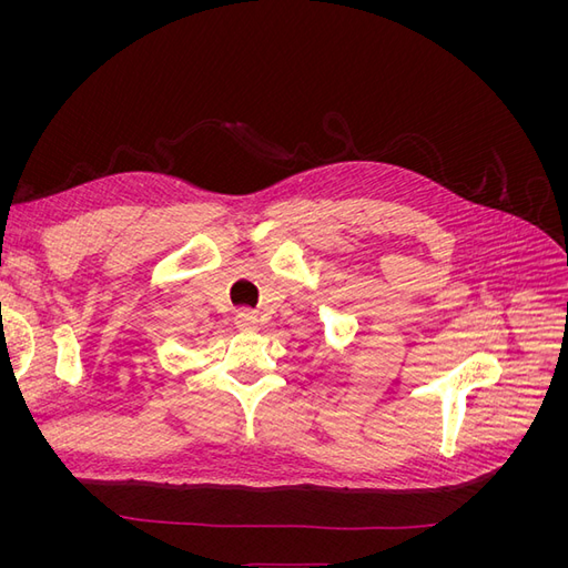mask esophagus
I'll list each match as a JSON object with an SVG mask.
<instances>
[{
    "mask_svg": "<svg viewBox=\"0 0 568 568\" xmlns=\"http://www.w3.org/2000/svg\"><path fill=\"white\" fill-rule=\"evenodd\" d=\"M234 324L239 329H253V326H257V315L253 311H236Z\"/></svg>",
    "mask_w": 568,
    "mask_h": 568,
    "instance_id": "obj_1",
    "label": "esophagus"
}]
</instances>
